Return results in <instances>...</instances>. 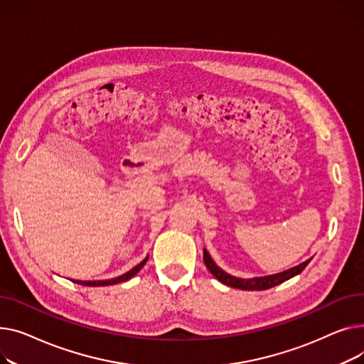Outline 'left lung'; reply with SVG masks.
<instances>
[{"label":"left lung","instance_id":"8db88e82","mask_svg":"<svg viewBox=\"0 0 364 364\" xmlns=\"http://www.w3.org/2000/svg\"><path fill=\"white\" fill-rule=\"evenodd\" d=\"M310 262H311V259L300 263L298 266H294L288 270L274 273V274L257 276V277H250V279H242V277L232 276V274L226 273L223 269H220L215 263V260L211 259V255L208 254V251L204 248V263H205L207 269L210 270V273L215 276L218 281H220L222 284H225L228 287H232V288H237V289H244V291H264V289L273 288L276 285H279V284L291 279V277L300 274Z\"/></svg>","mask_w":364,"mask_h":364}]
</instances>
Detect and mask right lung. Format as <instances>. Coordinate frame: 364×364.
I'll return each mask as SVG.
<instances>
[{"label": "right lung", "instance_id": "1", "mask_svg": "<svg viewBox=\"0 0 364 364\" xmlns=\"http://www.w3.org/2000/svg\"><path fill=\"white\" fill-rule=\"evenodd\" d=\"M146 260H148V255H146V257H145L139 264H136L135 267H132L129 272L123 273L122 276L113 277V279H102V281H75V279H72V282L79 284V285H83V287H107V285H114V284L126 282V281H129L131 277H134V276L144 267V264L146 263Z\"/></svg>", "mask_w": 364, "mask_h": 364}]
</instances>
